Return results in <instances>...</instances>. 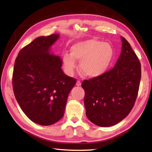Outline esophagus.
<instances>
[{
  "instance_id": "1",
  "label": "esophagus",
  "mask_w": 152,
  "mask_h": 152,
  "mask_svg": "<svg viewBox=\"0 0 152 152\" xmlns=\"http://www.w3.org/2000/svg\"><path fill=\"white\" fill-rule=\"evenodd\" d=\"M81 85V82L80 81V80H78L76 82V86H80Z\"/></svg>"
}]
</instances>
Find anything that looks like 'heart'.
Segmentation results:
<instances>
[{"label":"heart","instance_id":"obj_1","mask_svg":"<svg viewBox=\"0 0 152 152\" xmlns=\"http://www.w3.org/2000/svg\"><path fill=\"white\" fill-rule=\"evenodd\" d=\"M114 51L109 43L96 39L80 42L71 46L70 53L63 54L64 68L72 75L77 68L76 60L80 61L82 72L88 77H97L104 74L111 64Z\"/></svg>","mask_w":152,"mask_h":152}]
</instances>
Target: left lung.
Returning a JSON list of instances; mask_svg holds the SVG:
<instances>
[{
  "label": "left lung",
  "mask_w": 152,
  "mask_h": 152,
  "mask_svg": "<svg viewBox=\"0 0 152 152\" xmlns=\"http://www.w3.org/2000/svg\"><path fill=\"white\" fill-rule=\"evenodd\" d=\"M122 50L114 68L82 82L86 115L94 124L110 127L125 119L137 99L141 64L129 42L121 37Z\"/></svg>",
  "instance_id": "obj_1"
}]
</instances>
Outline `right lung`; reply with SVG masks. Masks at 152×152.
<instances>
[{
    "mask_svg": "<svg viewBox=\"0 0 152 152\" xmlns=\"http://www.w3.org/2000/svg\"><path fill=\"white\" fill-rule=\"evenodd\" d=\"M58 37H37L20 50L14 65L12 83L17 101L27 117L41 125H52L63 117L76 82L64 73L60 56L49 53Z\"/></svg>",
    "mask_w": 152,
    "mask_h": 152,
    "instance_id": "1",
    "label": "right lung"
}]
</instances>
